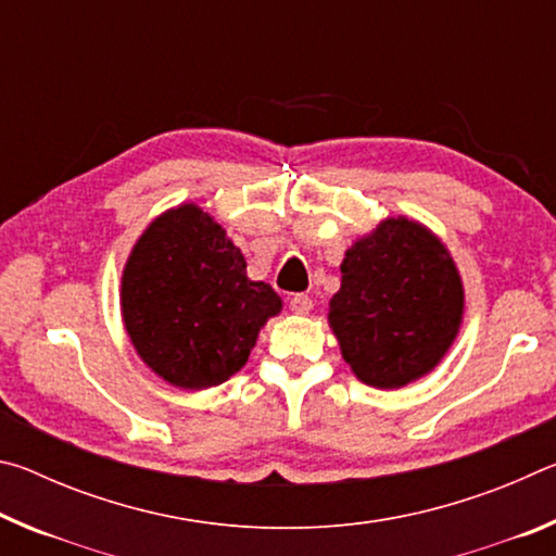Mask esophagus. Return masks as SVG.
I'll list each match as a JSON object with an SVG mask.
<instances>
[{
  "mask_svg": "<svg viewBox=\"0 0 556 556\" xmlns=\"http://www.w3.org/2000/svg\"><path fill=\"white\" fill-rule=\"evenodd\" d=\"M312 306H314V301L308 294H294L289 299V308L294 314H308L312 312Z\"/></svg>",
  "mask_w": 556,
  "mask_h": 556,
  "instance_id": "obj_1",
  "label": "esophagus"
}]
</instances>
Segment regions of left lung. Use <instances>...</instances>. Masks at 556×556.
Segmentation results:
<instances>
[{"instance_id":"obj_1","label":"left lung","mask_w":556,"mask_h":556,"mask_svg":"<svg viewBox=\"0 0 556 556\" xmlns=\"http://www.w3.org/2000/svg\"><path fill=\"white\" fill-rule=\"evenodd\" d=\"M341 275L328 321L365 384L402 388L444 357L464 314V287L427 228L388 218L345 252Z\"/></svg>"}]
</instances>
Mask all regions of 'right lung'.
<instances>
[{
	"instance_id": "1",
	"label": "right lung",
	"mask_w": 556,
	"mask_h": 556,
	"mask_svg": "<svg viewBox=\"0 0 556 556\" xmlns=\"http://www.w3.org/2000/svg\"><path fill=\"white\" fill-rule=\"evenodd\" d=\"M244 269L242 252L199 205L149 225L122 275V316L149 368L176 388L203 390L248 363L281 299Z\"/></svg>"
}]
</instances>
